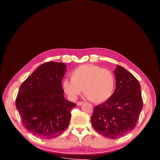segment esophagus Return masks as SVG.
Instances as JSON below:
<instances>
[{"instance_id": "1", "label": "esophagus", "mask_w": 160, "mask_h": 160, "mask_svg": "<svg viewBox=\"0 0 160 160\" xmlns=\"http://www.w3.org/2000/svg\"><path fill=\"white\" fill-rule=\"evenodd\" d=\"M83 104V102H82V101H78V102H77V105L78 106H82Z\"/></svg>"}]
</instances>
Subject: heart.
<instances>
[{
    "instance_id": "b5f03b06",
    "label": "heart",
    "mask_w": 160,
    "mask_h": 160,
    "mask_svg": "<svg viewBox=\"0 0 160 160\" xmlns=\"http://www.w3.org/2000/svg\"><path fill=\"white\" fill-rule=\"evenodd\" d=\"M71 78H66L62 82L64 92L71 99H75L83 90L88 99L101 103L109 99L115 89L113 73L94 64L78 66L72 72Z\"/></svg>"
}]
</instances>
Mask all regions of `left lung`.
Instances as JSON below:
<instances>
[{
  "mask_svg": "<svg viewBox=\"0 0 160 160\" xmlns=\"http://www.w3.org/2000/svg\"><path fill=\"white\" fill-rule=\"evenodd\" d=\"M114 72L116 88L109 99L94 108L91 117L94 128L109 139L121 138L133 130L143 106L137 78L118 65Z\"/></svg>",
  "mask_w": 160,
  "mask_h": 160,
  "instance_id": "obj_1",
  "label": "left lung"
}]
</instances>
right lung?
<instances>
[{"instance_id":"right-lung-1","label":"right lung","mask_w":160,"mask_h":160,"mask_svg":"<svg viewBox=\"0 0 160 160\" xmlns=\"http://www.w3.org/2000/svg\"><path fill=\"white\" fill-rule=\"evenodd\" d=\"M66 68L63 62H45L19 87L16 106L22 125L42 139L60 135L68 127L72 109L76 106L63 96L61 83Z\"/></svg>"}]
</instances>
